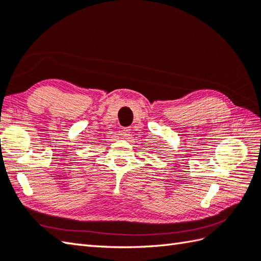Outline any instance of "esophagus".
<instances>
[{"instance_id": "obj_1", "label": "esophagus", "mask_w": 261, "mask_h": 261, "mask_svg": "<svg viewBox=\"0 0 261 261\" xmlns=\"http://www.w3.org/2000/svg\"><path fill=\"white\" fill-rule=\"evenodd\" d=\"M122 136H123L125 139L130 137V129L129 127H124V129H122Z\"/></svg>"}]
</instances>
